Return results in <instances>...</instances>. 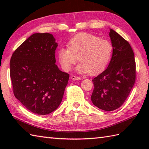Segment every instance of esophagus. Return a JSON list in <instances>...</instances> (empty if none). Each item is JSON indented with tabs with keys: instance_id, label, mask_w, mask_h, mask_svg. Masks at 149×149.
Instances as JSON below:
<instances>
[{
	"instance_id": "1",
	"label": "esophagus",
	"mask_w": 149,
	"mask_h": 149,
	"mask_svg": "<svg viewBox=\"0 0 149 149\" xmlns=\"http://www.w3.org/2000/svg\"><path fill=\"white\" fill-rule=\"evenodd\" d=\"M71 79L72 81H77V80H81V79L79 77L75 76V75H72V76H71Z\"/></svg>"
}]
</instances>
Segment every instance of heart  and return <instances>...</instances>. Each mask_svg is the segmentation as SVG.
<instances>
[{
  "label": "heart",
  "instance_id": "b5f03b06",
  "mask_svg": "<svg viewBox=\"0 0 149 149\" xmlns=\"http://www.w3.org/2000/svg\"><path fill=\"white\" fill-rule=\"evenodd\" d=\"M68 49L58 51V58L65 71L71 69L78 61L81 64L77 70L82 74L96 75L102 72L109 64L113 46L109 41L91 34H77L70 40Z\"/></svg>",
  "mask_w": 149,
  "mask_h": 149
}]
</instances>
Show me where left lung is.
I'll use <instances>...</instances> for the list:
<instances>
[{
	"label": "left lung",
	"mask_w": 149,
	"mask_h": 149,
	"mask_svg": "<svg viewBox=\"0 0 149 149\" xmlns=\"http://www.w3.org/2000/svg\"><path fill=\"white\" fill-rule=\"evenodd\" d=\"M113 54L107 68L95 77L91 100L107 111L119 108L130 93L136 80L134 54L127 41L111 29Z\"/></svg>",
	"instance_id": "8db88e82"
}]
</instances>
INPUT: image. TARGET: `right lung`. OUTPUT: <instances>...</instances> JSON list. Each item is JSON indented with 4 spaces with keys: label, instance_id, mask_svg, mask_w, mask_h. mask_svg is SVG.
I'll return each mask as SVG.
<instances>
[{
    "label": "right lung",
    "instance_id": "right-lung-1",
    "mask_svg": "<svg viewBox=\"0 0 149 149\" xmlns=\"http://www.w3.org/2000/svg\"><path fill=\"white\" fill-rule=\"evenodd\" d=\"M56 39L34 33L13 53L10 77L15 97L33 113L45 115L61 104L69 74L56 63Z\"/></svg>",
    "mask_w": 149,
    "mask_h": 149
}]
</instances>
